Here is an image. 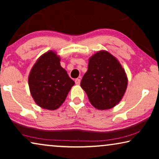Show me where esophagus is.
<instances>
[{
  "label": "esophagus",
  "instance_id": "esophagus-1",
  "mask_svg": "<svg viewBox=\"0 0 159 159\" xmlns=\"http://www.w3.org/2000/svg\"><path fill=\"white\" fill-rule=\"evenodd\" d=\"M75 84H80V79L77 78V79L75 80Z\"/></svg>",
  "mask_w": 159,
  "mask_h": 159
}]
</instances>
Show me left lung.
<instances>
[{"label": "left lung", "instance_id": "1", "mask_svg": "<svg viewBox=\"0 0 159 159\" xmlns=\"http://www.w3.org/2000/svg\"><path fill=\"white\" fill-rule=\"evenodd\" d=\"M80 85L95 108L109 109L123 97L127 78L116 58L106 51H99L89 60L88 71Z\"/></svg>", "mask_w": 159, "mask_h": 159}]
</instances>
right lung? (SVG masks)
<instances>
[{"label": "right lung", "instance_id": "1", "mask_svg": "<svg viewBox=\"0 0 159 159\" xmlns=\"http://www.w3.org/2000/svg\"><path fill=\"white\" fill-rule=\"evenodd\" d=\"M30 93L39 106L55 110L64 103L75 82L60 65V58L53 51L43 54L30 71Z\"/></svg>", "mask_w": 159, "mask_h": 159}]
</instances>
